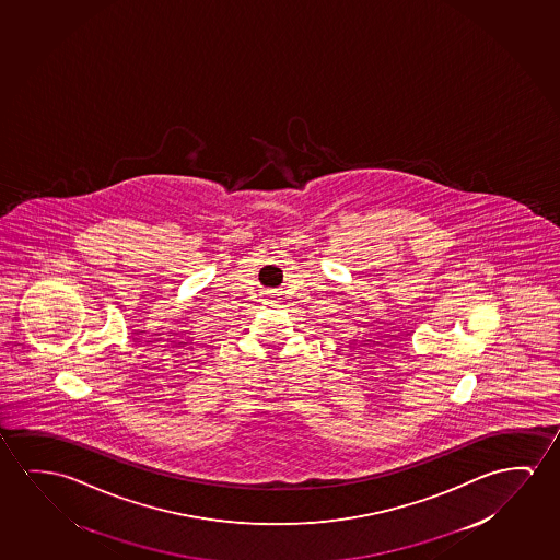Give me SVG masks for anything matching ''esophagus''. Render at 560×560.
I'll list each match as a JSON object with an SVG mask.
<instances>
[{
	"label": "esophagus",
	"instance_id": "1",
	"mask_svg": "<svg viewBox=\"0 0 560 560\" xmlns=\"http://www.w3.org/2000/svg\"><path fill=\"white\" fill-rule=\"evenodd\" d=\"M266 296H268V299H276V292L268 291V294H266Z\"/></svg>",
	"mask_w": 560,
	"mask_h": 560
}]
</instances>
